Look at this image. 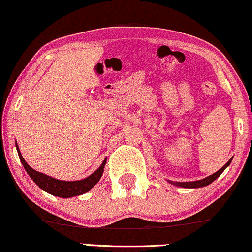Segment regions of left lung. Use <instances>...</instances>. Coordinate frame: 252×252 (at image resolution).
<instances>
[{
  "mask_svg": "<svg viewBox=\"0 0 252 252\" xmlns=\"http://www.w3.org/2000/svg\"><path fill=\"white\" fill-rule=\"evenodd\" d=\"M232 159H233V158H230V159H229L228 161H227V163H226L225 165H223V166H222L221 168H220L219 171H217L216 173L209 175V177L202 179V180L188 181V182H177V181H171V180H167V181L170 182L171 185L177 186V187H181V188H201V187H205V186L212 184V182L215 181L217 178L220 177V174H221L222 172L225 171L226 168L229 166V164L232 163Z\"/></svg>",
  "mask_w": 252,
  "mask_h": 252,
  "instance_id": "1",
  "label": "left lung"
}]
</instances>
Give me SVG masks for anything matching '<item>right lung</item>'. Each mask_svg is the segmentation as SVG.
Here are the masks:
<instances>
[{
	"label": "right lung",
	"instance_id": "obj_1",
	"mask_svg": "<svg viewBox=\"0 0 252 252\" xmlns=\"http://www.w3.org/2000/svg\"><path fill=\"white\" fill-rule=\"evenodd\" d=\"M16 148H17V153H18L19 159L22 161L24 168H25L27 174L30 175L31 179H32V180L35 182V184L39 186L42 190L47 191L48 194H51L62 198H70V197H73V196L82 195L85 194V192L91 190V189L99 181V179H101L103 171H104V166L106 164V158H105V159L103 160L101 166H99L94 173H92L87 178L82 179V180H78V181L58 180V179L51 178L49 175H46L43 173H40V172H37L35 170H33V168L31 167L30 165L26 163L25 159L23 158L17 144H16Z\"/></svg>",
	"mask_w": 252,
	"mask_h": 252
}]
</instances>
